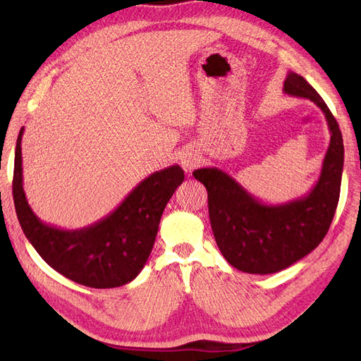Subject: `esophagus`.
I'll return each mask as SVG.
<instances>
[{
  "label": "esophagus",
  "mask_w": 361,
  "mask_h": 361,
  "mask_svg": "<svg viewBox=\"0 0 361 361\" xmlns=\"http://www.w3.org/2000/svg\"><path fill=\"white\" fill-rule=\"evenodd\" d=\"M179 162L182 164V167L185 170H191L199 164V158L194 154H191V152H183V154L179 155Z\"/></svg>",
  "instance_id": "esophagus-1"
}]
</instances>
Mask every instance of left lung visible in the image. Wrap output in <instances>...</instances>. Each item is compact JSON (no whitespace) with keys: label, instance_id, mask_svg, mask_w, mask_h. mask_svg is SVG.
<instances>
[{"label":"left lung","instance_id":"8db88e82","mask_svg":"<svg viewBox=\"0 0 361 361\" xmlns=\"http://www.w3.org/2000/svg\"><path fill=\"white\" fill-rule=\"evenodd\" d=\"M283 92L310 99L325 114L330 129L318 182L304 197L268 204L216 167L197 169L192 176L207 190L214 238L226 260L248 274H272L289 268L321 244L341 195L343 138L319 93L301 75L289 72Z\"/></svg>","mask_w":361,"mask_h":361}]
</instances>
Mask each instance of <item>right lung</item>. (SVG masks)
I'll use <instances>...</instances> for the list:
<instances>
[{"instance_id":"right-lung-1","label":"right lung","mask_w":361,"mask_h":361,"mask_svg":"<svg viewBox=\"0 0 361 361\" xmlns=\"http://www.w3.org/2000/svg\"><path fill=\"white\" fill-rule=\"evenodd\" d=\"M20 128L13 170V200L20 227L47 264L80 285L106 289L133 281L155 244L164 207L183 182V170L171 166L152 173L116 209L97 223L64 231L39 220L23 187Z\"/></svg>"}]
</instances>
